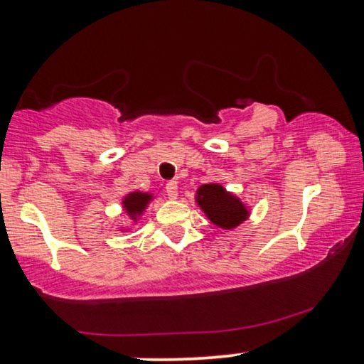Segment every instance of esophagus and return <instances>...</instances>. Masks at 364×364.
Returning a JSON list of instances; mask_svg holds the SVG:
<instances>
[{"label":"esophagus","mask_w":364,"mask_h":364,"mask_svg":"<svg viewBox=\"0 0 364 364\" xmlns=\"http://www.w3.org/2000/svg\"><path fill=\"white\" fill-rule=\"evenodd\" d=\"M166 194L170 199L178 198V183L176 181H168L166 183Z\"/></svg>","instance_id":"34e87169"}]
</instances>
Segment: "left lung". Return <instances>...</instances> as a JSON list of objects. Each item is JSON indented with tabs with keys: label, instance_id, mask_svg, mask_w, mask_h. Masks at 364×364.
Here are the masks:
<instances>
[{
	"label": "left lung",
	"instance_id": "8db88e82",
	"mask_svg": "<svg viewBox=\"0 0 364 364\" xmlns=\"http://www.w3.org/2000/svg\"><path fill=\"white\" fill-rule=\"evenodd\" d=\"M196 203L208 219L220 229H235L250 214L240 199L217 183L203 184L196 193Z\"/></svg>",
	"mask_w": 364,
	"mask_h": 364
}]
</instances>
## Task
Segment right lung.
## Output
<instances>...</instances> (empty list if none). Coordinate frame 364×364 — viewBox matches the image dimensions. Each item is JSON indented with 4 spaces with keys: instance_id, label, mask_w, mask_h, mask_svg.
I'll return each mask as SVG.
<instances>
[{
    "instance_id": "add662e5",
    "label": "right lung",
    "mask_w": 364,
    "mask_h": 364,
    "mask_svg": "<svg viewBox=\"0 0 364 364\" xmlns=\"http://www.w3.org/2000/svg\"><path fill=\"white\" fill-rule=\"evenodd\" d=\"M150 199H151V194L149 193L134 191L124 198L122 204H124V209H126V213L132 217V219H137V217L144 213L145 208H147Z\"/></svg>"
}]
</instances>
